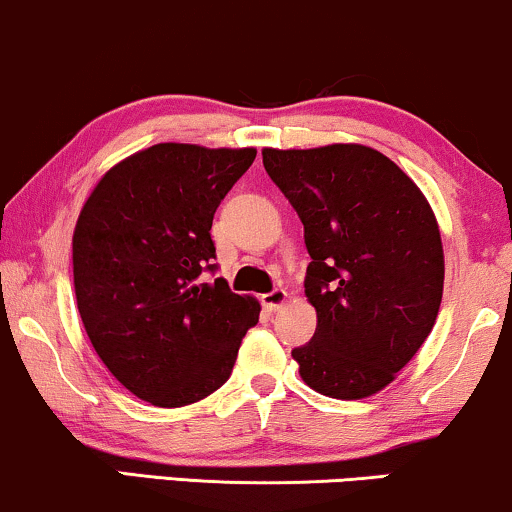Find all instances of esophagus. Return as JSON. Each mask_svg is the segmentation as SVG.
I'll list each match as a JSON object with an SVG mask.
<instances>
[{
    "label": "esophagus",
    "mask_w": 512,
    "mask_h": 512,
    "mask_svg": "<svg viewBox=\"0 0 512 512\" xmlns=\"http://www.w3.org/2000/svg\"><path fill=\"white\" fill-rule=\"evenodd\" d=\"M286 300H288V293L283 288H276V290H271V293L262 295V304L269 309V312H276V309H281L283 304H286Z\"/></svg>",
    "instance_id": "esophagus-1"
}]
</instances>
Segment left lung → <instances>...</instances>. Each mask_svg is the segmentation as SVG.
<instances>
[{"instance_id": "obj_1", "label": "left lung", "mask_w": 512, "mask_h": 512, "mask_svg": "<svg viewBox=\"0 0 512 512\" xmlns=\"http://www.w3.org/2000/svg\"><path fill=\"white\" fill-rule=\"evenodd\" d=\"M304 224V295L316 333L293 349L302 380L333 399L385 390L435 326L444 250L435 212L387 155L361 144L262 148Z\"/></svg>"}]
</instances>
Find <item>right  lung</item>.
Returning a JSON list of instances; mask_svg holds the SVG:
<instances>
[{"label": "right lung", "mask_w": 512, "mask_h": 512, "mask_svg": "<svg viewBox=\"0 0 512 512\" xmlns=\"http://www.w3.org/2000/svg\"><path fill=\"white\" fill-rule=\"evenodd\" d=\"M257 148L155 144L113 165L73 234V281L84 331L134 397L163 409L219 390L260 302L215 269L212 217Z\"/></svg>", "instance_id": "obj_1"}]
</instances>
